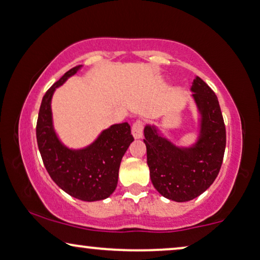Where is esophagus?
I'll list each match as a JSON object with an SVG mask.
<instances>
[{
  "label": "esophagus",
  "instance_id": "1",
  "mask_svg": "<svg viewBox=\"0 0 260 260\" xmlns=\"http://www.w3.org/2000/svg\"><path fill=\"white\" fill-rule=\"evenodd\" d=\"M131 131H133V135L135 138L142 137L143 136V122L142 120H136V122L133 124Z\"/></svg>",
  "mask_w": 260,
  "mask_h": 260
}]
</instances>
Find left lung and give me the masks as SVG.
Wrapping results in <instances>:
<instances>
[{"instance_id":"8db88e82","label":"left lung","mask_w":260,"mask_h":260,"mask_svg":"<svg viewBox=\"0 0 260 260\" xmlns=\"http://www.w3.org/2000/svg\"><path fill=\"white\" fill-rule=\"evenodd\" d=\"M191 92L200 113L196 143L178 147L155 125L144 126L151 183L160 194L175 202L193 200L210 187L220 172L225 149V126L216 94L198 76Z\"/></svg>"}]
</instances>
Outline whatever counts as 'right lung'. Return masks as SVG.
Returning a JSON list of instances; mask_svg holds the SVG:
<instances>
[{"label":"right lung","instance_id":"obj_1","mask_svg":"<svg viewBox=\"0 0 260 260\" xmlns=\"http://www.w3.org/2000/svg\"><path fill=\"white\" fill-rule=\"evenodd\" d=\"M82 66L67 72L43 96L37 120V142L51 179L70 196L94 202L110 197L116 190L122 157L134 141L130 125L113 124L82 149H70L60 142L52 122L51 99L56 88Z\"/></svg>","mask_w":260,"mask_h":260}]
</instances>
